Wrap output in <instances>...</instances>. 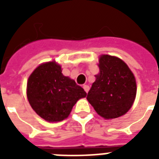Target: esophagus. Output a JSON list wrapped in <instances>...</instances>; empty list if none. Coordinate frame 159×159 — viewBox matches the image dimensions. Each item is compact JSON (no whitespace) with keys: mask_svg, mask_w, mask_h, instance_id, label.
Wrapping results in <instances>:
<instances>
[{"mask_svg":"<svg viewBox=\"0 0 159 159\" xmlns=\"http://www.w3.org/2000/svg\"><path fill=\"white\" fill-rule=\"evenodd\" d=\"M83 89L85 90V92H88V91H89V86H87V85H83Z\"/></svg>","mask_w":159,"mask_h":159,"instance_id":"34e87169","label":"esophagus"}]
</instances>
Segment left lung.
<instances>
[{"label": "left lung", "mask_w": 159, "mask_h": 159, "mask_svg": "<svg viewBox=\"0 0 159 159\" xmlns=\"http://www.w3.org/2000/svg\"><path fill=\"white\" fill-rule=\"evenodd\" d=\"M100 72L87 93V99L97 113L106 120L118 118L131 108L136 97L135 77L123 60L103 54Z\"/></svg>", "instance_id": "obj_1"}]
</instances>
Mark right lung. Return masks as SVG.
<instances>
[{"label":"right lung","mask_w":159,"mask_h":159,"mask_svg":"<svg viewBox=\"0 0 159 159\" xmlns=\"http://www.w3.org/2000/svg\"><path fill=\"white\" fill-rule=\"evenodd\" d=\"M86 96L74 80L63 76L61 66L54 61L36 67L27 82V98L31 107L48 122L67 118L77 101Z\"/></svg>","instance_id":"obj_1"}]
</instances>
